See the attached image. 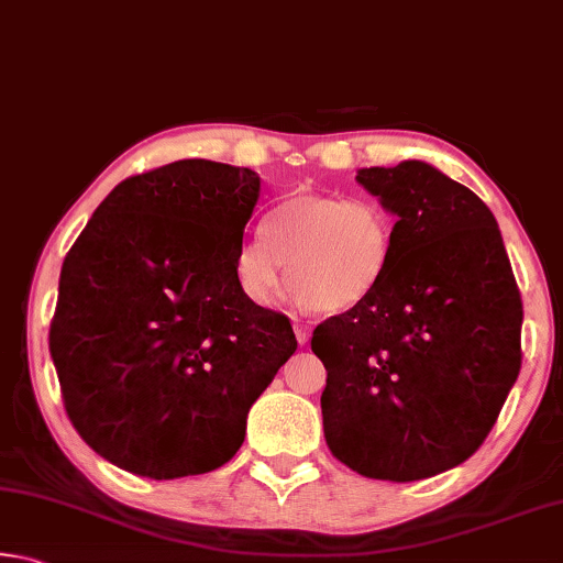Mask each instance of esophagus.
Listing matches in <instances>:
<instances>
[{"instance_id": "1", "label": "esophagus", "mask_w": 563, "mask_h": 563, "mask_svg": "<svg viewBox=\"0 0 563 563\" xmlns=\"http://www.w3.org/2000/svg\"><path fill=\"white\" fill-rule=\"evenodd\" d=\"M292 328H295V338H298V345H305V342L310 340V328L305 325V322H298V320H295Z\"/></svg>"}]
</instances>
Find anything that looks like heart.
<instances>
[{"label":"heart","mask_w":563,"mask_h":563,"mask_svg":"<svg viewBox=\"0 0 563 563\" xmlns=\"http://www.w3.org/2000/svg\"><path fill=\"white\" fill-rule=\"evenodd\" d=\"M393 213L367 198L298 194L271 211L268 233L251 231L235 255V280L255 308L278 305L288 285L305 308L345 312L385 280L393 263Z\"/></svg>","instance_id":"heart-1"}]
</instances>
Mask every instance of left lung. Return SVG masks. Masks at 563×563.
<instances>
[{
  "label": "left lung",
  "mask_w": 563,
  "mask_h": 563,
  "mask_svg": "<svg viewBox=\"0 0 563 563\" xmlns=\"http://www.w3.org/2000/svg\"><path fill=\"white\" fill-rule=\"evenodd\" d=\"M393 213V263L310 347L330 452L369 479L415 482L479 450L521 367V298L497 218L424 161L360 168Z\"/></svg>",
  "instance_id": "8db88e82"
}]
</instances>
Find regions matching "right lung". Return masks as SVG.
<instances>
[{
    "mask_svg": "<svg viewBox=\"0 0 563 563\" xmlns=\"http://www.w3.org/2000/svg\"><path fill=\"white\" fill-rule=\"evenodd\" d=\"M261 198L251 168L184 158L103 198L59 275L49 352L76 432L151 479L225 464L298 347L255 308L235 255Z\"/></svg>",
    "mask_w": 563,
    "mask_h": 563,
    "instance_id": "1",
    "label": "right lung"
}]
</instances>
